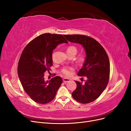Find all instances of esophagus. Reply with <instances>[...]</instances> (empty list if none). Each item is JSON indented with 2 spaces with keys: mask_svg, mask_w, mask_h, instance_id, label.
<instances>
[{
  "mask_svg": "<svg viewBox=\"0 0 131 131\" xmlns=\"http://www.w3.org/2000/svg\"><path fill=\"white\" fill-rule=\"evenodd\" d=\"M63 81L64 82V83H66L67 82H69L70 81V79H68V78H63Z\"/></svg>",
  "mask_w": 131,
  "mask_h": 131,
  "instance_id": "esophagus-1",
  "label": "esophagus"
}]
</instances>
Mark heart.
Segmentation results:
<instances>
[{
    "instance_id": "1",
    "label": "heart",
    "mask_w": 131,
    "mask_h": 131,
    "mask_svg": "<svg viewBox=\"0 0 131 131\" xmlns=\"http://www.w3.org/2000/svg\"><path fill=\"white\" fill-rule=\"evenodd\" d=\"M78 51L77 47L74 45H70L68 47L67 49V52L68 54H74V56L77 54ZM86 59V53L85 52H81L79 54L77 57V61L79 63H83L85 61ZM74 70V69L72 67H66L63 68L62 71L61 73L64 75V77H70L73 74V72Z\"/></svg>"
}]
</instances>
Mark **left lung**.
<instances>
[{
	"label": "left lung",
	"mask_w": 131,
	"mask_h": 131,
	"mask_svg": "<svg viewBox=\"0 0 131 131\" xmlns=\"http://www.w3.org/2000/svg\"><path fill=\"white\" fill-rule=\"evenodd\" d=\"M68 41L80 43L84 47L86 58L78 75L85 77L84 84L75 81L77 89L72 93L75 100L82 104L92 102L100 96L108 84L110 62L105 49L94 39L80 34L64 35Z\"/></svg>",
	"instance_id": "left-lung-1"
}]
</instances>
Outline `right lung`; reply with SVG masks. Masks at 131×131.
<instances>
[{
    "label": "right lung",
    "mask_w": 131,
    "mask_h": 131,
    "mask_svg": "<svg viewBox=\"0 0 131 131\" xmlns=\"http://www.w3.org/2000/svg\"><path fill=\"white\" fill-rule=\"evenodd\" d=\"M63 42L68 41L62 34L44 33L30 41L21 53L17 67L19 80L26 93L38 103L52 101L62 84L58 76L45 81L44 74L49 73L52 66L53 50Z\"/></svg>",
    "instance_id": "add662e5"
}]
</instances>
